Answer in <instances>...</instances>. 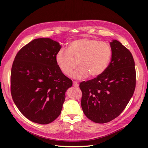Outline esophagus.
Masks as SVG:
<instances>
[{
  "instance_id": "obj_1",
  "label": "esophagus",
  "mask_w": 148,
  "mask_h": 148,
  "mask_svg": "<svg viewBox=\"0 0 148 148\" xmlns=\"http://www.w3.org/2000/svg\"><path fill=\"white\" fill-rule=\"evenodd\" d=\"M73 85H74V86H78V84H77V83H76V82H74V83H73Z\"/></svg>"
}]
</instances>
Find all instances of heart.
Wrapping results in <instances>:
<instances>
[{"label":"heart","mask_w":148,"mask_h":148,"mask_svg":"<svg viewBox=\"0 0 148 148\" xmlns=\"http://www.w3.org/2000/svg\"><path fill=\"white\" fill-rule=\"evenodd\" d=\"M101 62H97V66H99V65H101Z\"/></svg>","instance_id":"1"}]
</instances>
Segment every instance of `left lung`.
<instances>
[{
    "label": "left lung",
    "mask_w": 148,
    "mask_h": 148,
    "mask_svg": "<svg viewBox=\"0 0 148 148\" xmlns=\"http://www.w3.org/2000/svg\"><path fill=\"white\" fill-rule=\"evenodd\" d=\"M62 46L51 38H38L22 47L11 70L13 102L26 118L46 125L61 113L72 81L62 72L56 56Z\"/></svg>",
    "instance_id": "left-lung-1"
}]
</instances>
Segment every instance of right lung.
Segmentation results:
<instances>
[{"label":"right lung","mask_w":148,"mask_h":148,"mask_svg":"<svg viewBox=\"0 0 148 148\" xmlns=\"http://www.w3.org/2000/svg\"><path fill=\"white\" fill-rule=\"evenodd\" d=\"M111 60L97 77L79 84L82 107L92 122H110L122 112L132 98L136 86V71L133 56L117 40L110 42Z\"/></svg>","instance_id":"1"}]
</instances>
